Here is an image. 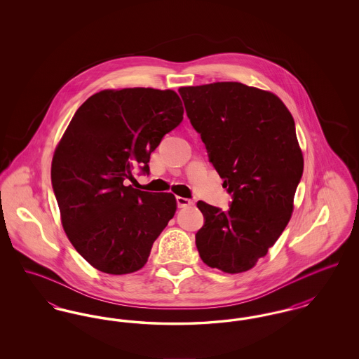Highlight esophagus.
Listing matches in <instances>:
<instances>
[{
	"instance_id": "obj_1",
	"label": "esophagus",
	"mask_w": 359,
	"mask_h": 359,
	"mask_svg": "<svg viewBox=\"0 0 359 359\" xmlns=\"http://www.w3.org/2000/svg\"><path fill=\"white\" fill-rule=\"evenodd\" d=\"M176 202H177V207H179V208H183V207H189V205L194 203L191 199L183 198V196H177V198H176Z\"/></svg>"
}]
</instances>
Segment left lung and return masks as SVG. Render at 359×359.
Segmentation results:
<instances>
[{
	"instance_id": "8db88e82",
	"label": "left lung",
	"mask_w": 359,
	"mask_h": 359,
	"mask_svg": "<svg viewBox=\"0 0 359 359\" xmlns=\"http://www.w3.org/2000/svg\"><path fill=\"white\" fill-rule=\"evenodd\" d=\"M188 118L233 194L227 211L199 201L196 248L210 268L252 269L290 222L304 158L294 121L271 91L238 82L180 87Z\"/></svg>"
}]
</instances>
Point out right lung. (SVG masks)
Masks as SVG:
<instances>
[{
    "instance_id": "1",
    "label": "right lung",
    "mask_w": 359,
    "mask_h": 359,
    "mask_svg": "<svg viewBox=\"0 0 359 359\" xmlns=\"http://www.w3.org/2000/svg\"><path fill=\"white\" fill-rule=\"evenodd\" d=\"M173 90L107 88L74 114L53 152L51 180L60 219L76 252L103 273L128 274L148 261L176 212L171 192L132 186L151 154L183 120Z\"/></svg>"
}]
</instances>
